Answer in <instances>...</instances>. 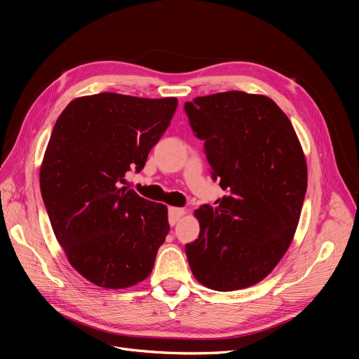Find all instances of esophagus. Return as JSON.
<instances>
[{
  "label": "esophagus",
  "instance_id": "obj_1",
  "mask_svg": "<svg viewBox=\"0 0 359 359\" xmlns=\"http://www.w3.org/2000/svg\"><path fill=\"white\" fill-rule=\"evenodd\" d=\"M184 212H186V211H184L182 208H169V223H170V226L175 224L184 215Z\"/></svg>",
  "mask_w": 359,
  "mask_h": 359
}]
</instances>
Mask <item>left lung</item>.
I'll list each match as a JSON object with an SVG mask.
<instances>
[{
  "label": "left lung",
  "mask_w": 359,
  "mask_h": 359,
  "mask_svg": "<svg viewBox=\"0 0 359 359\" xmlns=\"http://www.w3.org/2000/svg\"><path fill=\"white\" fill-rule=\"evenodd\" d=\"M226 196L196 210L186 244L193 276L231 292L259 283L283 257L307 191V165L289 118L265 95L226 91L184 103Z\"/></svg>",
  "instance_id": "8db88e82"
}]
</instances>
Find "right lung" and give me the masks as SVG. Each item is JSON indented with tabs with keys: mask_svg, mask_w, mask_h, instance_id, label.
Returning <instances> with one entry per match:
<instances>
[{
	"mask_svg": "<svg viewBox=\"0 0 359 359\" xmlns=\"http://www.w3.org/2000/svg\"><path fill=\"white\" fill-rule=\"evenodd\" d=\"M175 97L100 93L74 99L53 126L40 190L57 241L91 283L145 280L169 232L168 208L123 187L140 172L177 111Z\"/></svg>",
	"mask_w": 359,
	"mask_h": 359,
	"instance_id": "obj_1",
	"label": "right lung"
}]
</instances>
